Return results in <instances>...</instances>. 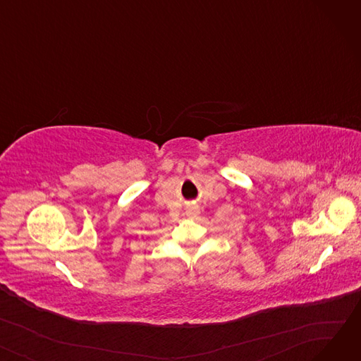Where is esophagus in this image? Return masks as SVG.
Segmentation results:
<instances>
[{"mask_svg": "<svg viewBox=\"0 0 361 361\" xmlns=\"http://www.w3.org/2000/svg\"><path fill=\"white\" fill-rule=\"evenodd\" d=\"M197 214H199L197 207H190V209L187 211V215H197Z\"/></svg>", "mask_w": 361, "mask_h": 361, "instance_id": "34e87169", "label": "esophagus"}]
</instances>
